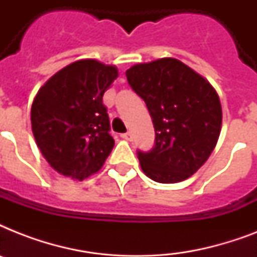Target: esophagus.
I'll return each instance as SVG.
<instances>
[{
  "mask_svg": "<svg viewBox=\"0 0 257 257\" xmlns=\"http://www.w3.org/2000/svg\"><path fill=\"white\" fill-rule=\"evenodd\" d=\"M121 137H122L124 140L131 141V140H132V133H131V132H125V133H122V135H121Z\"/></svg>",
  "mask_w": 257,
  "mask_h": 257,
  "instance_id": "esophagus-1",
  "label": "esophagus"
}]
</instances>
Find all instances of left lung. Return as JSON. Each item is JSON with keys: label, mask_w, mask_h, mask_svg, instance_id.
<instances>
[{"label": "left lung", "mask_w": 257, "mask_h": 257, "mask_svg": "<svg viewBox=\"0 0 257 257\" xmlns=\"http://www.w3.org/2000/svg\"><path fill=\"white\" fill-rule=\"evenodd\" d=\"M145 101L155 126V145L137 151L141 169L153 181L179 183L211 156L221 131V105L209 82L176 58L139 64L125 72Z\"/></svg>", "instance_id": "1"}]
</instances>
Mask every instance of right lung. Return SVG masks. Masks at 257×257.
Instances as JSON below:
<instances>
[{"label": "right lung", "mask_w": 257, "mask_h": 257, "mask_svg": "<svg viewBox=\"0 0 257 257\" xmlns=\"http://www.w3.org/2000/svg\"><path fill=\"white\" fill-rule=\"evenodd\" d=\"M117 69L80 60L50 77L32 105V131L41 153L58 173L80 180L96 173L114 140L102 102Z\"/></svg>", "instance_id": "obj_1"}]
</instances>
